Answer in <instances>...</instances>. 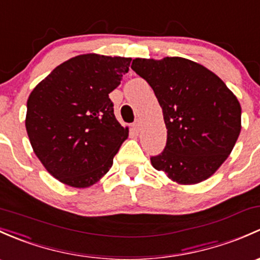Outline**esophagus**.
<instances>
[{
  "label": "esophagus",
  "mask_w": 260,
  "mask_h": 260,
  "mask_svg": "<svg viewBox=\"0 0 260 260\" xmlns=\"http://www.w3.org/2000/svg\"><path fill=\"white\" fill-rule=\"evenodd\" d=\"M132 127H133V129H135L136 131V132H139V131H141V122H139V121H136L135 123H133V125H132Z\"/></svg>",
  "instance_id": "esophagus-1"
}]
</instances>
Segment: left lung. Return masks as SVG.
Wrapping results in <instances>:
<instances>
[{
    "label": "left lung",
    "mask_w": 260,
    "mask_h": 260,
    "mask_svg": "<svg viewBox=\"0 0 260 260\" xmlns=\"http://www.w3.org/2000/svg\"><path fill=\"white\" fill-rule=\"evenodd\" d=\"M133 71L154 91L167 144L153 168L190 185L208 179L229 157L242 129V107L215 73L183 57L133 59Z\"/></svg>",
    "instance_id": "left-lung-1"
}]
</instances>
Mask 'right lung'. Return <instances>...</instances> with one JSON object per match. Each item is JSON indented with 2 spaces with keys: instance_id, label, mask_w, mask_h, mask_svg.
Listing matches in <instances>:
<instances>
[{
  "instance_id": "add662e5",
  "label": "right lung",
  "mask_w": 260,
  "mask_h": 260,
  "mask_svg": "<svg viewBox=\"0 0 260 260\" xmlns=\"http://www.w3.org/2000/svg\"><path fill=\"white\" fill-rule=\"evenodd\" d=\"M132 58L80 54L57 66L27 100L26 131L46 171L73 188L95 184L113 165L129 129L113 113L108 94Z\"/></svg>"
}]
</instances>
